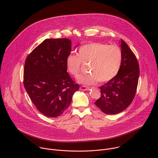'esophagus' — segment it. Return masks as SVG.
<instances>
[{
	"mask_svg": "<svg viewBox=\"0 0 158 158\" xmlns=\"http://www.w3.org/2000/svg\"><path fill=\"white\" fill-rule=\"evenodd\" d=\"M89 88H87V87H85V86H81L80 87V89L81 90H82V91H88V90H89Z\"/></svg>",
	"mask_w": 158,
	"mask_h": 158,
	"instance_id": "esophagus-1",
	"label": "esophagus"
}]
</instances>
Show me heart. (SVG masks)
Listing matches in <instances>:
<instances>
[{"mask_svg": "<svg viewBox=\"0 0 158 158\" xmlns=\"http://www.w3.org/2000/svg\"><path fill=\"white\" fill-rule=\"evenodd\" d=\"M122 62V52L117 45L102 43H90L78 49L77 55L70 54L66 59V70L74 77H77L82 63L90 64V74L82 76L77 82L84 85H94L98 81L104 83L115 77Z\"/></svg>", "mask_w": 158, "mask_h": 158, "instance_id": "heart-1", "label": "heart"}]
</instances>
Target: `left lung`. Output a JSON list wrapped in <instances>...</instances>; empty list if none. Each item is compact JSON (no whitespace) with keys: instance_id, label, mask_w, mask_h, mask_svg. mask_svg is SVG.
Returning a JSON list of instances; mask_svg holds the SVG:
<instances>
[{"instance_id":"obj_1","label":"left lung","mask_w":158,"mask_h":158,"mask_svg":"<svg viewBox=\"0 0 158 158\" xmlns=\"http://www.w3.org/2000/svg\"><path fill=\"white\" fill-rule=\"evenodd\" d=\"M122 62L117 75L100 87L101 96L94 103L103 113H119L125 110L135 97L139 77V64L134 53L121 40Z\"/></svg>"}]
</instances>
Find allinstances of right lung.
Instances as JSON below:
<instances>
[{
  "label": "right lung",
  "mask_w": 158,
  "mask_h": 158,
  "mask_svg": "<svg viewBox=\"0 0 158 158\" xmlns=\"http://www.w3.org/2000/svg\"><path fill=\"white\" fill-rule=\"evenodd\" d=\"M70 52V40L46 39L26 59L24 86L38 110L47 117L60 116L79 89L66 70Z\"/></svg>",
  "instance_id": "obj_1"
}]
</instances>
